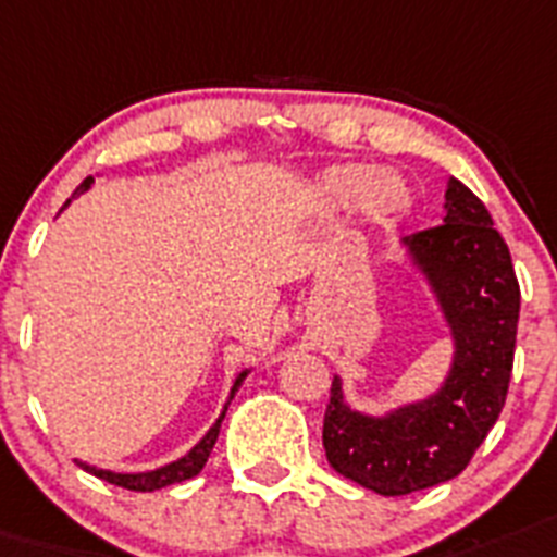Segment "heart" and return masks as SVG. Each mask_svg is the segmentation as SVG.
Wrapping results in <instances>:
<instances>
[{
	"instance_id": "1",
	"label": "heart",
	"mask_w": 557,
	"mask_h": 557,
	"mask_svg": "<svg viewBox=\"0 0 557 557\" xmlns=\"http://www.w3.org/2000/svg\"><path fill=\"white\" fill-rule=\"evenodd\" d=\"M317 200L329 209H348L357 203V214L368 226H387L413 207V191L396 172H380L371 163H334L320 172L314 184Z\"/></svg>"
}]
</instances>
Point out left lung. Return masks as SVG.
<instances>
[{"label":"left lung","mask_w":557,"mask_h":557,"mask_svg":"<svg viewBox=\"0 0 557 557\" xmlns=\"http://www.w3.org/2000/svg\"><path fill=\"white\" fill-rule=\"evenodd\" d=\"M442 221L401 237L399 246L450 331L445 380L422 399L366 413L345 399L343 376H334L322 422L329 465L380 495H408L456 479L507 399L521 308L507 243L487 207L456 177L447 181Z\"/></svg>","instance_id":"8db88e82"}]
</instances>
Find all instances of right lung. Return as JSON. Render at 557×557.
Wrapping results in <instances>:
<instances>
[{
	"mask_svg": "<svg viewBox=\"0 0 557 557\" xmlns=\"http://www.w3.org/2000/svg\"><path fill=\"white\" fill-rule=\"evenodd\" d=\"M96 184V177H84L82 184H78V189L73 191V198H78V195H84V191L90 189V186ZM70 198V200H73ZM67 200V203H70ZM64 203V207H67ZM251 368H243L240 373L235 376V382H232V391H228L226 401H223V410L221 416L214 419L212 428L203 433V438H200L198 445L191 447L186 456H181L177 461H170V465H163V467H156V470H147V473H115V470H101V467L96 465H87V461H78V467H84L87 473L98 475V479H104L110 481V484H115V487H124V490H135V493H152V490H161V487H170V484H181V481H189L195 479V475L203 470V465H207L209 459V453H212L214 442H218V433H221V424L223 419H226V410L228 405H232V399H235V394L240 391L243 380L249 376Z\"/></svg>",
	"mask_w": 557,
	"mask_h": 557,
	"instance_id": "add662e5",
	"label": "right lung"
}]
</instances>
